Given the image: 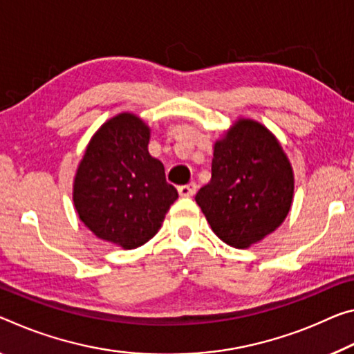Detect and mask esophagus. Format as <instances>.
Returning <instances> with one entry per match:
<instances>
[{"mask_svg": "<svg viewBox=\"0 0 354 354\" xmlns=\"http://www.w3.org/2000/svg\"><path fill=\"white\" fill-rule=\"evenodd\" d=\"M178 192H179V195H181V197H192V195L197 192V184H195V183L184 184V186L178 187Z\"/></svg>", "mask_w": 354, "mask_h": 354, "instance_id": "1", "label": "esophagus"}]
</instances>
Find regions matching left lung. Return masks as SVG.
Returning <instances> with one entry per match:
<instances>
[{
  "label": "left lung",
  "instance_id": "obj_1",
  "mask_svg": "<svg viewBox=\"0 0 354 354\" xmlns=\"http://www.w3.org/2000/svg\"><path fill=\"white\" fill-rule=\"evenodd\" d=\"M211 181L195 201L223 243L245 249L272 233L293 200V170L266 127L241 120L214 145Z\"/></svg>",
  "mask_w": 354,
  "mask_h": 354
}]
</instances>
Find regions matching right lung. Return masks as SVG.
Wrapping results in <instances>:
<instances>
[{
  "label": "right lung",
  "instance_id": "1",
  "mask_svg": "<svg viewBox=\"0 0 354 354\" xmlns=\"http://www.w3.org/2000/svg\"><path fill=\"white\" fill-rule=\"evenodd\" d=\"M148 143V126L121 113L94 133L77 170L74 205L82 222L97 238L124 249L148 243L178 198Z\"/></svg>",
  "mask_w": 354,
  "mask_h": 354
}]
</instances>
